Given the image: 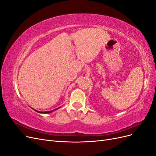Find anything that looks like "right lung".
I'll list each match as a JSON object with an SVG mask.
<instances>
[{"instance_id": "add662e5", "label": "right lung", "mask_w": 156, "mask_h": 156, "mask_svg": "<svg viewBox=\"0 0 156 156\" xmlns=\"http://www.w3.org/2000/svg\"><path fill=\"white\" fill-rule=\"evenodd\" d=\"M55 109H56V108H55ZM55 109H54V110H55ZM54 110H53V111H54ZM47 111V112H40V111H37V112H41V113H50V112H51L52 111Z\"/></svg>"}]
</instances>
